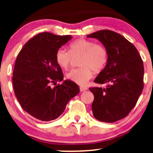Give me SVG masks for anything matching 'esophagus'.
Wrapping results in <instances>:
<instances>
[{"instance_id": "esophagus-1", "label": "esophagus", "mask_w": 153, "mask_h": 153, "mask_svg": "<svg viewBox=\"0 0 153 153\" xmlns=\"http://www.w3.org/2000/svg\"><path fill=\"white\" fill-rule=\"evenodd\" d=\"M88 88L86 87H84V86H80V87H79V90H80V91H82H82H85Z\"/></svg>"}]
</instances>
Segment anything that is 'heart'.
I'll return each mask as SVG.
<instances>
[{"mask_svg":"<svg viewBox=\"0 0 153 153\" xmlns=\"http://www.w3.org/2000/svg\"><path fill=\"white\" fill-rule=\"evenodd\" d=\"M69 48V51L62 48L57 51L56 62L60 67L67 69L71 65L73 58L80 56L79 65L81 67L71 70L67 77L79 85H86L92 78L93 69L98 72L104 69L107 61L106 50L102 45L86 39L74 41Z\"/></svg>","mask_w":153,"mask_h":153,"instance_id":"heart-1","label":"heart"}]
</instances>
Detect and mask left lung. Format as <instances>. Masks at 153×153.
Returning <instances> with one entry per match:
<instances>
[{
    "label": "left lung",
    "mask_w": 153,
    "mask_h": 153,
    "mask_svg": "<svg viewBox=\"0 0 153 153\" xmlns=\"http://www.w3.org/2000/svg\"><path fill=\"white\" fill-rule=\"evenodd\" d=\"M87 37L100 41L108 56L105 67L94 80L107 84L106 87L89 88L94 95L93 116L100 122H117L128 115L142 92L143 61L135 47L119 33L106 29Z\"/></svg>",
    "instance_id": "left-lung-1"
}]
</instances>
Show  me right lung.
I'll return each instance as SVG.
<instances>
[{"instance_id": "add662e5", "label": "right lung", "mask_w": 153, "mask_h": 153, "mask_svg": "<svg viewBox=\"0 0 153 153\" xmlns=\"http://www.w3.org/2000/svg\"><path fill=\"white\" fill-rule=\"evenodd\" d=\"M71 38L49 32L38 33L18 55L12 77L15 95L22 108L36 119L45 122L57 119L79 92V86L68 79L56 85L64 78L56 62V52ZM52 84L56 86L52 88Z\"/></svg>"}]
</instances>
